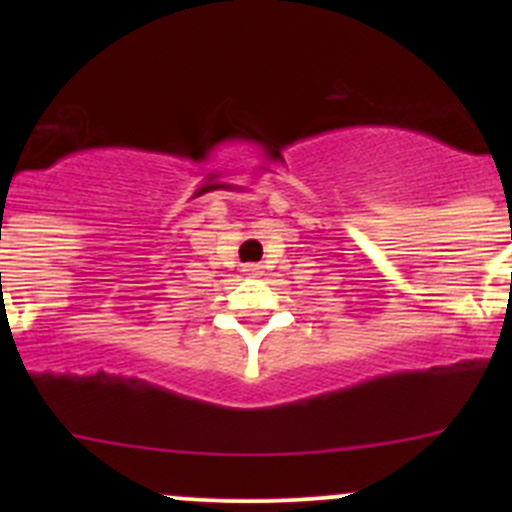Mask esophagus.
Listing matches in <instances>:
<instances>
[{
  "label": "esophagus",
  "mask_w": 512,
  "mask_h": 512,
  "mask_svg": "<svg viewBox=\"0 0 512 512\" xmlns=\"http://www.w3.org/2000/svg\"><path fill=\"white\" fill-rule=\"evenodd\" d=\"M242 272H245L247 277H257L262 272V267L260 265H245V270H242Z\"/></svg>",
  "instance_id": "34e87169"
}]
</instances>
